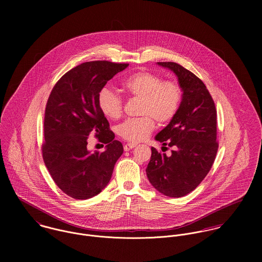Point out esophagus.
I'll list each match as a JSON object with an SVG mask.
<instances>
[{"label": "esophagus", "mask_w": 262, "mask_h": 262, "mask_svg": "<svg viewBox=\"0 0 262 262\" xmlns=\"http://www.w3.org/2000/svg\"><path fill=\"white\" fill-rule=\"evenodd\" d=\"M135 146H136V144H134V143H127V144L124 145V150L125 151H129V150L134 148Z\"/></svg>", "instance_id": "34e87169"}]
</instances>
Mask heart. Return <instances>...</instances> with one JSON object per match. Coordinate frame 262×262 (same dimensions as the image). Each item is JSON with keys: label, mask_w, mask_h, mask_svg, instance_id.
<instances>
[{"label": "heart", "mask_w": 262, "mask_h": 262, "mask_svg": "<svg viewBox=\"0 0 262 262\" xmlns=\"http://www.w3.org/2000/svg\"><path fill=\"white\" fill-rule=\"evenodd\" d=\"M122 90L129 98L140 99L138 113L141 118L128 119L119 125L118 134L127 141L140 142L147 138L154 128L155 120L163 125L172 120L180 108L182 89L173 81L165 80L149 72L129 75L122 82ZM101 112L116 120L123 110L121 97L109 88H104L98 97Z\"/></svg>", "instance_id": "1"}]
</instances>
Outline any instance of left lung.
<instances>
[{
	"mask_svg": "<svg viewBox=\"0 0 262 262\" xmlns=\"http://www.w3.org/2000/svg\"><path fill=\"white\" fill-rule=\"evenodd\" d=\"M157 64L178 76L183 95L176 116L155 136L162 145L173 147L171 155L152 147L146 174L159 192L181 198L202 183L214 163L219 146L217 111L207 86L198 76L176 62Z\"/></svg>",
	"mask_w": 262,
	"mask_h": 262,
	"instance_id": "obj_1",
	"label": "left lung"
}]
</instances>
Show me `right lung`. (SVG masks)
I'll list each match as a JSON object with an SVG mask.
<instances>
[{"instance_id": "add662e5", "label": "right lung", "mask_w": 262, "mask_h": 262, "mask_svg": "<svg viewBox=\"0 0 262 262\" xmlns=\"http://www.w3.org/2000/svg\"><path fill=\"white\" fill-rule=\"evenodd\" d=\"M127 63L106 60L83 62L60 77L48 98L44 116L42 155L56 186L76 200L91 199L109 184L123 145L98 104L108 80ZM95 133L107 145L103 152L87 150Z\"/></svg>"}]
</instances>
